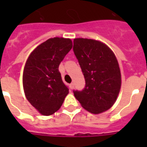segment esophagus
<instances>
[{"mask_svg":"<svg viewBox=\"0 0 147 147\" xmlns=\"http://www.w3.org/2000/svg\"><path fill=\"white\" fill-rule=\"evenodd\" d=\"M69 88L71 90H72L74 88V84L73 83H71L70 85H69Z\"/></svg>","mask_w":147,"mask_h":147,"instance_id":"34e87169","label":"esophagus"}]
</instances>
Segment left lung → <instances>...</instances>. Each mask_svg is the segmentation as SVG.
Segmentation results:
<instances>
[{"label": "left lung", "instance_id": "1", "mask_svg": "<svg viewBox=\"0 0 147 147\" xmlns=\"http://www.w3.org/2000/svg\"><path fill=\"white\" fill-rule=\"evenodd\" d=\"M73 51L85 79L82 92L74 95L83 108L98 114L110 109L121 87V74L114 52L104 42L92 39H74Z\"/></svg>", "mask_w": 147, "mask_h": 147}]
</instances>
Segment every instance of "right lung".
<instances>
[{
  "label": "right lung",
  "mask_w": 147,
  "mask_h": 147,
  "mask_svg": "<svg viewBox=\"0 0 147 147\" xmlns=\"http://www.w3.org/2000/svg\"><path fill=\"white\" fill-rule=\"evenodd\" d=\"M71 48L72 41L69 38H50L39 45L26 60L23 73L24 94L42 115L57 111L69 94L59 66Z\"/></svg>",
  "instance_id": "1"
}]
</instances>
